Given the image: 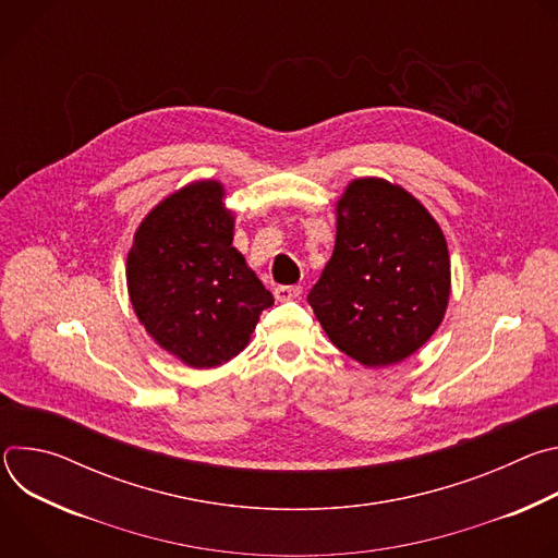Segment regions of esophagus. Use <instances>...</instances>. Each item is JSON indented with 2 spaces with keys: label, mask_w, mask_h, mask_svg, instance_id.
<instances>
[{
  "label": "esophagus",
  "mask_w": 558,
  "mask_h": 558,
  "mask_svg": "<svg viewBox=\"0 0 558 558\" xmlns=\"http://www.w3.org/2000/svg\"><path fill=\"white\" fill-rule=\"evenodd\" d=\"M300 293H302V287H300V284H278V287L274 289V295H276V300H280V302L295 300V298H300Z\"/></svg>",
  "instance_id": "obj_1"
}]
</instances>
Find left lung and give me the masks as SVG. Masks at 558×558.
Wrapping results in <instances>:
<instances>
[{
  "label": "left lung",
  "instance_id": "obj_1",
  "mask_svg": "<svg viewBox=\"0 0 558 558\" xmlns=\"http://www.w3.org/2000/svg\"><path fill=\"white\" fill-rule=\"evenodd\" d=\"M448 298L450 258L433 216L402 187L353 181L333 256L306 298L329 340L364 366L397 364L437 331Z\"/></svg>",
  "mask_w": 558,
  "mask_h": 558
}]
</instances>
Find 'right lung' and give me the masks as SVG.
Instances as JSON below:
<instances>
[{"instance_id":"obj_1","label":"right lung","mask_w":558,"mask_h":558,"mask_svg":"<svg viewBox=\"0 0 558 558\" xmlns=\"http://www.w3.org/2000/svg\"><path fill=\"white\" fill-rule=\"evenodd\" d=\"M222 187L203 181L166 198L141 222L128 254V291L147 333L187 366L241 353L274 295L231 247Z\"/></svg>"}]
</instances>
